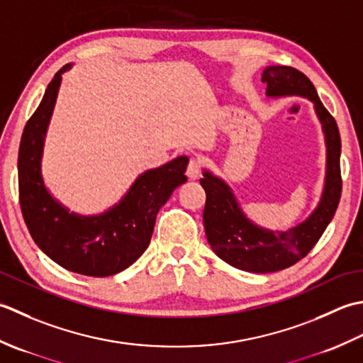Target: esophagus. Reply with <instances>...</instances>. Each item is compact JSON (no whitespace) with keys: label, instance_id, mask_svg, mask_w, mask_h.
I'll return each instance as SVG.
<instances>
[{"label":"esophagus","instance_id":"34e87169","mask_svg":"<svg viewBox=\"0 0 363 363\" xmlns=\"http://www.w3.org/2000/svg\"><path fill=\"white\" fill-rule=\"evenodd\" d=\"M202 174V161L199 158H191L188 169H186V175L191 180H197Z\"/></svg>","mask_w":363,"mask_h":363}]
</instances>
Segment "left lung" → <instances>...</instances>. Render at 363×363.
<instances>
[{
  "mask_svg": "<svg viewBox=\"0 0 363 363\" xmlns=\"http://www.w3.org/2000/svg\"><path fill=\"white\" fill-rule=\"evenodd\" d=\"M263 83L269 97L304 95L315 103L328 144L326 188L316 211L306 223L285 233H272L250 224L244 218L233 194L224 182L205 172L201 179L206 201L203 208L205 235L220 260L233 268L249 272H274L302 260L315 247L318 240L334 218L342 196L340 152L342 140L337 122L324 108L318 92L304 73L286 65H274L263 72Z\"/></svg>",
  "mask_w": 363,
  "mask_h": 363,
  "instance_id": "obj_1",
  "label": "left lung"
}]
</instances>
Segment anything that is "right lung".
I'll return each instance as SVG.
<instances>
[{
	"label": "right lung",
	"instance_id": "obj_1",
	"mask_svg": "<svg viewBox=\"0 0 363 363\" xmlns=\"http://www.w3.org/2000/svg\"><path fill=\"white\" fill-rule=\"evenodd\" d=\"M64 65L50 81L40 105L29 117L18 149V199L34 242L72 272L108 277L128 268L149 247L155 220L174 189L186 182L188 158L179 157L145 172L123 201L97 218H79L55 202L43 186L40 157Z\"/></svg>",
	"mask_w": 363,
	"mask_h": 363
}]
</instances>
